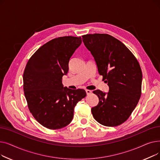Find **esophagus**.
<instances>
[{"mask_svg":"<svg viewBox=\"0 0 160 160\" xmlns=\"http://www.w3.org/2000/svg\"><path fill=\"white\" fill-rule=\"evenodd\" d=\"M86 93H87V95H90V94H91V93H92V91L89 90V89L86 90Z\"/></svg>","mask_w":160,"mask_h":160,"instance_id":"34e87169","label":"esophagus"}]
</instances>
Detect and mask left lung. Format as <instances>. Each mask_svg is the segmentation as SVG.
<instances>
[{"label":"left lung","instance_id":"obj_1","mask_svg":"<svg viewBox=\"0 0 160 160\" xmlns=\"http://www.w3.org/2000/svg\"><path fill=\"white\" fill-rule=\"evenodd\" d=\"M82 40L109 86L108 93L98 89L93 91L99 102L91 108L92 114L104 126L120 125L129 118L141 97L142 71L139 62L121 41L110 35L86 34Z\"/></svg>","mask_w":160,"mask_h":160}]
</instances>
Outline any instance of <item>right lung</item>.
Wrapping results in <instances>:
<instances>
[{"mask_svg":"<svg viewBox=\"0 0 160 160\" xmlns=\"http://www.w3.org/2000/svg\"><path fill=\"white\" fill-rule=\"evenodd\" d=\"M81 43V37L50 40L32 56L24 69L23 90L28 109L35 119L48 129L68 125L74 107L86 96L85 90L70 89L62 84L70 58Z\"/></svg>","mask_w":160,"mask_h":160,"instance_id":"add662e5","label":"right lung"}]
</instances>
